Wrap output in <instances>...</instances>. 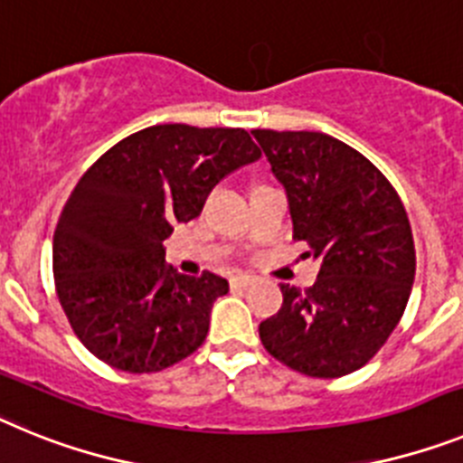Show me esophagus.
Listing matches in <instances>:
<instances>
[{"label":"esophagus","mask_w":463,"mask_h":463,"mask_svg":"<svg viewBox=\"0 0 463 463\" xmlns=\"http://www.w3.org/2000/svg\"><path fill=\"white\" fill-rule=\"evenodd\" d=\"M251 284H254V277L251 275H235L231 279V287L244 288V287H251Z\"/></svg>","instance_id":"34e87169"}]
</instances>
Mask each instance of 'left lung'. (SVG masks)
<instances>
[{"label": "left lung", "instance_id": "obj_1", "mask_svg": "<svg viewBox=\"0 0 463 463\" xmlns=\"http://www.w3.org/2000/svg\"><path fill=\"white\" fill-rule=\"evenodd\" d=\"M287 188L293 240L321 260L309 288L281 284L260 321L268 354L309 377L359 371L399 326L415 281V240L396 188L356 148L324 132L251 130Z\"/></svg>", "mask_w": 463, "mask_h": 463}]
</instances>
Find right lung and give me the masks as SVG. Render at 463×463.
<instances>
[{"instance_id":"right-lung-1","label":"right lung","mask_w":463,"mask_h":463,"mask_svg":"<svg viewBox=\"0 0 463 463\" xmlns=\"http://www.w3.org/2000/svg\"><path fill=\"white\" fill-rule=\"evenodd\" d=\"M260 158L242 128L151 126L99 156L64 203L53 277L76 337L126 373H158L204 343L228 281L176 275L163 240L203 212L209 191Z\"/></svg>"}]
</instances>
